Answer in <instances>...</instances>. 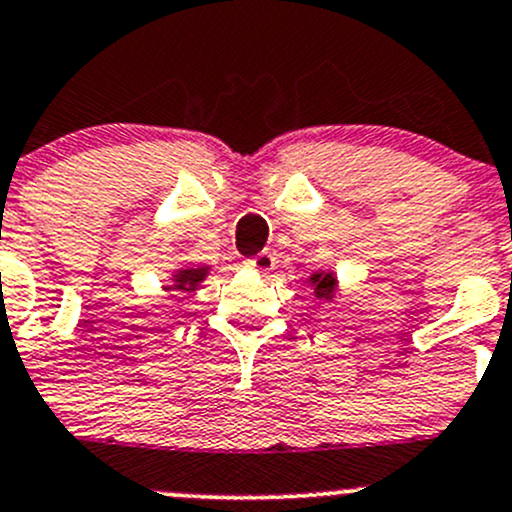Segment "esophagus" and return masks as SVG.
<instances>
[{"label": "esophagus", "instance_id": "1", "mask_svg": "<svg viewBox=\"0 0 512 512\" xmlns=\"http://www.w3.org/2000/svg\"><path fill=\"white\" fill-rule=\"evenodd\" d=\"M247 267H252V270H257V272H270L272 267H275V257H272L270 252H260V255H255L247 260Z\"/></svg>", "mask_w": 512, "mask_h": 512}]
</instances>
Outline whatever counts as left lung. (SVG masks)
<instances>
[{
    "label": "left lung",
    "instance_id": "obj_1",
    "mask_svg": "<svg viewBox=\"0 0 512 512\" xmlns=\"http://www.w3.org/2000/svg\"><path fill=\"white\" fill-rule=\"evenodd\" d=\"M309 285L314 289V297L332 302L334 294H337V275L327 270H319L309 277Z\"/></svg>",
    "mask_w": 512,
    "mask_h": 512
}]
</instances>
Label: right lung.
<instances>
[{
	"label": "right lung",
	"mask_w": 512,
	"mask_h": 512,
	"mask_svg": "<svg viewBox=\"0 0 512 512\" xmlns=\"http://www.w3.org/2000/svg\"><path fill=\"white\" fill-rule=\"evenodd\" d=\"M210 267H183V270H175L173 282L170 287H165L168 292H193L198 289L200 282L208 277Z\"/></svg>",
	"instance_id": "right-lung-1"
}]
</instances>
